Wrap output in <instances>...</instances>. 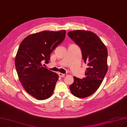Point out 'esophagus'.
<instances>
[{"label":"esophagus","instance_id":"34e87169","mask_svg":"<svg viewBox=\"0 0 127 127\" xmlns=\"http://www.w3.org/2000/svg\"><path fill=\"white\" fill-rule=\"evenodd\" d=\"M59 76H60V77H64V76H65V74H63V73H59Z\"/></svg>","mask_w":127,"mask_h":127}]
</instances>
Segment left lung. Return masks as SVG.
Here are the masks:
<instances>
[{
    "label": "left lung",
    "mask_w": 127,
    "mask_h": 127,
    "mask_svg": "<svg viewBox=\"0 0 127 127\" xmlns=\"http://www.w3.org/2000/svg\"><path fill=\"white\" fill-rule=\"evenodd\" d=\"M67 34L81 48L83 59L88 66L85 77L80 79L74 76L70 91L78 98H86L98 90L107 72V49L92 31L77 30L69 31Z\"/></svg>",
    "instance_id": "left-lung-1"
}]
</instances>
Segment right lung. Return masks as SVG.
<instances>
[{
    "label": "right lung",
    "instance_id": "obj_1",
    "mask_svg": "<svg viewBox=\"0 0 127 127\" xmlns=\"http://www.w3.org/2000/svg\"><path fill=\"white\" fill-rule=\"evenodd\" d=\"M66 31H43L27 36L19 47L15 57L18 78L25 90L37 100H44L53 93L59 79L56 73L43 67L50 55L62 43Z\"/></svg>",
    "mask_w": 127,
    "mask_h": 127
}]
</instances>
